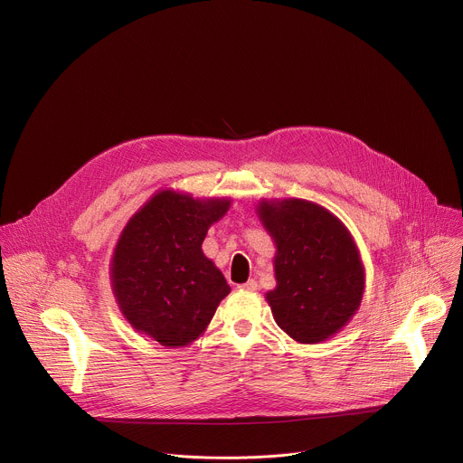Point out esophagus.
Returning <instances> with one entry per match:
<instances>
[{
  "label": "esophagus",
  "instance_id": "34e87169",
  "mask_svg": "<svg viewBox=\"0 0 463 463\" xmlns=\"http://www.w3.org/2000/svg\"><path fill=\"white\" fill-rule=\"evenodd\" d=\"M240 289H243V291H256L258 284H256V280H247L245 284L240 286Z\"/></svg>",
  "mask_w": 463,
  "mask_h": 463
}]
</instances>
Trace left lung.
<instances>
[{
  "instance_id": "obj_1",
  "label": "left lung",
  "mask_w": 463,
  "mask_h": 463,
  "mask_svg": "<svg viewBox=\"0 0 463 463\" xmlns=\"http://www.w3.org/2000/svg\"><path fill=\"white\" fill-rule=\"evenodd\" d=\"M256 214L275 241L277 288L266 293L275 322L297 343L339 334L357 313L364 266L346 225L318 203L261 200Z\"/></svg>"
}]
</instances>
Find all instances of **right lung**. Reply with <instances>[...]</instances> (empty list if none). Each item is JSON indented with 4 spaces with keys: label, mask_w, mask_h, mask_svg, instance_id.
<instances>
[{
    "label": "right lung",
    "mask_w": 463,
    "mask_h": 463,
    "mask_svg": "<svg viewBox=\"0 0 463 463\" xmlns=\"http://www.w3.org/2000/svg\"><path fill=\"white\" fill-rule=\"evenodd\" d=\"M231 203V197L197 200L165 188L128 220L113 249L109 280L136 332L166 348L188 346L205 332L231 288L202 243Z\"/></svg>",
    "instance_id": "right-lung-1"
}]
</instances>
